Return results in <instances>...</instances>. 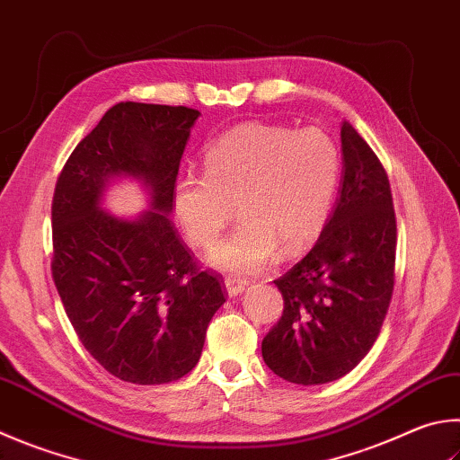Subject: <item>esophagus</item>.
Returning a JSON list of instances; mask_svg holds the SVG:
<instances>
[{
	"label": "esophagus",
	"instance_id": "34e87169",
	"mask_svg": "<svg viewBox=\"0 0 460 460\" xmlns=\"http://www.w3.org/2000/svg\"><path fill=\"white\" fill-rule=\"evenodd\" d=\"M225 288H227L229 296H239L241 291H245L247 281L245 279H237V278H227V279H225Z\"/></svg>",
	"mask_w": 460,
	"mask_h": 460
}]
</instances>
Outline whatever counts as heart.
<instances>
[{
  "mask_svg": "<svg viewBox=\"0 0 460 460\" xmlns=\"http://www.w3.org/2000/svg\"><path fill=\"white\" fill-rule=\"evenodd\" d=\"M203 174L187 172L172 190V205L189 241L208 249L237 211L233 235L208 255L217 270L253 275L281 249L296 255L322 235L341 179V153L322 128L291 130L241 124L203 155Z\"/></svg>",
  "mask_w": 460,
  "mask_h": 460,
  "instance_id": "heart-1",
  "label": "heart"
}]
</instances>
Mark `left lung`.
I'll list each match as a JSON object with an SVG mask.
<instances>
[{
  "mask_svg": "<svg viewBox=\"0 0 460 460\" xmlns=\"http://www.w3.org/2000/svg\"><path fill=\"white\" fill-rule=\"evenodd\" d=\"M336 211L302 261L273 283L283 314L261 341L279 378L314 386L354 370L386 317L396 263V215L388 174L349 122L341 124Z\"/></svg>",
  "mask_w": 460,
  "mask_h": 460,
  "instance_id": "obj_1",
  "label": "left lung"
}]
</instances>
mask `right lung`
<instances>
[{"instance_id": "obj_1", "label": "right lung", "mask_w": 460, "mask_h": 460, "mask_svg": "<svg viewBox=\"0 0 460 460\" xmlns=\"http://www.w3.org/2000/svg\"><path fill=\"white\" fill-rule=\"evenodd\" d=\"M199 111L120 102L74 148L52 201V278L90 356L116 378L166 384L195 368L225 304L169 219L181 156ZM114 176L151 193V211L120 220L99 208Z\"/></svg>"}]
</instances>
